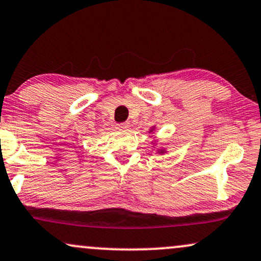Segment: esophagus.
Returning <instances> with one entry per match:
<instances>
[{
    "instance_id": "1",
    "label": "esophagus",
    "mask_w": 261,
    "mask_h": 261,
    "mask_svg": "<svg viewBox=\"0 0 261 261\" xmlns=\"http://www.w3.org/2000/svg\"><path fill=\"white\" fill-rule=\"evenodd\" d=\"M117 128L119 130H128V128H129V124H128V123H119V124H117Z\"/></svg>"
}]
</instances>
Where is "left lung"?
<instances>
[{
  "label": "left lung",
  "mask_w": 261,
  "mask_h": 261,
  "mask_svg": "<svg viewBox=\"0 0 261 261\" xmlns=\"http://www.w3.org/2000/svg\"><path fill=\"white\" fill-rule=\"evenodd\" d=\"M152 130H154V128H152ZM152 130H150V132H152ZM158 152H160V154H164V152H165V150H162V149H160V150H159V151Z\"/></svg>",
  "instance_id": "obj_1"
}]
</instances>
